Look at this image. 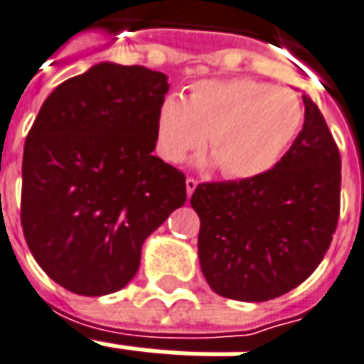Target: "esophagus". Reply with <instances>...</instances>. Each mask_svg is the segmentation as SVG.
Segmentation results:
<instances>
[{"mask_svg": "<svg viewBox=\"0 0 364 364\" xmlns=\"http://www.w3.org/2000/svg\"><path fill=\"white\" fill-rule=\"evenodd\" d=\"M185 185H187V194L191 196V194L194 193V188L198 187V181L194 179V177H187V181H185Z\"/></svg>", "mask_w": 364, "mask_h": 364, "instance_id": "esophagus-1", "label": "esophagus"}]
</instances>
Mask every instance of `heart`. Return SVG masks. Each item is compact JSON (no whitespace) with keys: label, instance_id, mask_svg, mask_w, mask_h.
<instances>
[{"label":"heart","instance_id":"b5f03b06","mask_svg":"<svg viewBox=\"0 0 364 364\" xmlns=\"http://www.w3.org/2000/svg\"><path fill=\"white\" fill-rule=\"evenodd\" d=\"M304 122L292 91L256 80H210L187 101L168 95L156 114V151L179 164L204 149L227 179H254L281 162Z\"/></svg>","mask_w":364,"mask_h":364}]
</instances>
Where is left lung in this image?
I'll return each instance as SVG.
<instances>
[{
  "mask_svg": "<svg viewBox=\"0 0 364 364\" xmlns=\"http://www.w3.org/2000/svg\"><path fill=\"white\" fill-rule=\"evenodd\" d=\"M305 120L273 170L254 179L200 183L198 257L213 292L267 301L299 287L323 262L340 218L342 160L309 95Z\"/></svg>",
  "mask_w": 364,
  "mask_h": 364,
  "instance_id": "left-lung-1",
  "label": "left lung"
}]
</instances>
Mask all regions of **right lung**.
<instances>
[{
  "mask_svg": "<svg viewBox=\"0 0 364 364\" xmlns=\"http://www.w3.org/2000/svg\"><path fill=\"white\" fill-rule=\"evenodd\" d=\"M168 77L101 63L47 97L22 156V232L53 281L105 296L132 281L141 246L187 200L185 173L158 156Z\"/></svg>",
  "mask_w": 364,
  "mask_h": 364,
  "instance_id": "obj_1",
  "label": "right lung"
}]
</instances>
